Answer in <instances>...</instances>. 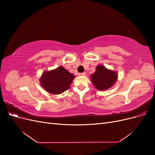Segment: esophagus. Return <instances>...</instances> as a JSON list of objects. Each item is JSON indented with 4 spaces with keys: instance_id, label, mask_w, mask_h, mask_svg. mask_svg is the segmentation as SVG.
<instances>
[{
    "instance_id": "34e87169",
    "label": "esophagus",
    "mask_w": 155,
    "mask_h": 155,
    "mask_svg": "<svg viewBox=\"0 0 155 155\" xmlns=\"http://www.w3.org/2000/svg\"><path fill=\"white\" fill-rule=\"evenodd\" d=\"M81 75L82 76H87V73L85 72H84L83 73H81Z\"/></svg>"
}]
</instances>
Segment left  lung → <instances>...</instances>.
I'll use <instances>...</instances> for the list:
<instances>
[{
  "label": "left lung",
  "instance_id": "left-lung-1",
  "mask_svg": "<svg viewBox=\"0 0 155 155\" xmlns=\"http://www.w3.org/2000/svg\"><path fill=\"white\" fill-rule=\"evenodd\" d=\"M96 70V72L91 75V81L97 90L104 91L109 88L117 80L116 72L107 69L104 66L99 65Z\"/></svg>",
  "mask_w": 155,
  "mask_h": 155
}]
</instances>
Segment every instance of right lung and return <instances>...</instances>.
Masks as SVG:
<instances>
[{
	"instance_id": "obj_1",
	"label": "right lung",
	"mask_w": 155,
	"mask_h": 155,
	"mask_svg": "<svg viewBox=\"0 0 155 155\" xmlns=\"http://www.w3.org/2000/svg\"><path fill=\"white\" fill-rule=\"evenodd\" d=\"M74 78L72 74L63 67H59L54 70L44 72L40 81L46 91L54 94H59L68 90Z\"/></svg>"
}]
</instances>
